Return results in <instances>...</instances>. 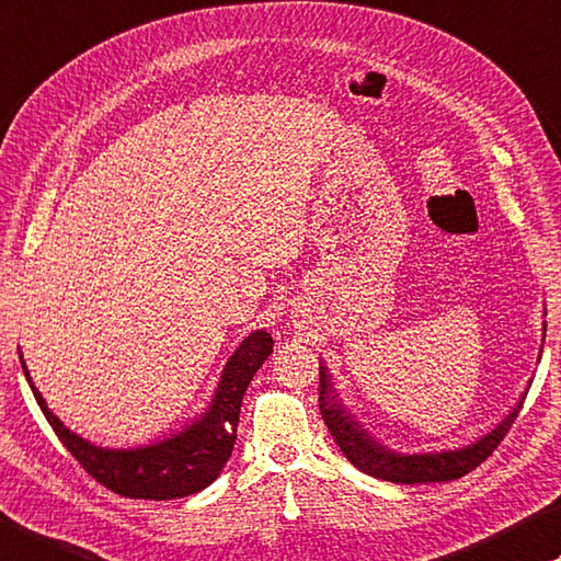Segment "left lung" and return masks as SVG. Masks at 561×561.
<instances>
[{
	"label": "left lung",
	"mask_w": 561,
	"mask_h": 561,
	"mask_svg": "<svg viewBox=\"0 0 561 561\" xmlns=\"http://www.w3.org/2000/svg\"><path fill=\"white\" fill-rule=\"evenodd\" d=\"M545 331L547 325L542 323V343H545ZM539 355H542V348H539ZM319 380H321L319 385L321 416L325 426H329L335 444L341 446L345 458H348L355 468H360L363 473L380 478V481L404 483V485L456 481V478L473 471V468L478 463H483L485 458L493 454L495 446L503 442V436L507 434V430H511V424L515 422V416L520 412L527 394V387H525V392L520 394V400L515 402L513 410L507 412L503 420L493 426V430H488L471 444L458 446V449L410 454V451H397L392 446L382 444L378 436H373L368 430H365L363 422L355 420V414L345 407L343 397L339 394V390H335L333 375L329 373L325 360L319 363Z\"/></svg>",
	"instance_id": "obj_1"
}]
</instances>
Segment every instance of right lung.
Here are the masks:
<instances>
[{
	"instance_id": "add662e5",
	"label": "right lung",
	"mask_w": 561,
	"mask_h": 561,
	"mask_svg": "<svg viewBox=\"0 0 561 561\" xmlns=\"http://www.w3.org/2000/svg\"><path fill=\"white\" fill-rule=\"evenodd\" d=\"M272 335L264 329L245 335V341L222 365L216 392L206 410L193 416L188 424H183L179 432H171L149 444L122 446V449L93 444L60 422L50 412L44 394L36 390L22 351H19V360H22V370L41 412L54 426L66 449L95 481L125 497L174 501V497H186L208 488L226 468L232 446H236L242 397H245L254 373L272 355Z\"/></svg>"
}]
</instances>
